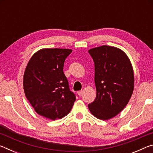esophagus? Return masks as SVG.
Listing matches in <instances>:
<instances>
[{"label": "esophagus", "mask_w": 153, "mask_h": 153, "mask_svg": "<svg viewBox=\"0 0 153 153\" xmlns=\"http://www.w3.org/2000/svg\"><path fill=\"white\" fill-rule=\"evenodd\" d=\"M82 92H83L82 90H79V91H78L77 93V94H78L79 96H80V95H81V94H82Z\"/></svg>", "instance_id": "34e87169"}]
</instances>
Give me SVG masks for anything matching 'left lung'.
I'll return each instance as SVG.
<instances>
[{
  "instance_id": "1",
  "label": "left lung",
  "mask_w": 153,
  "mask_h": 153,
  "mask_svg": "<svg viewBox=\"0 0 153 153\" xmlns=\"http://www.w3.org/2000/svg\"><path fill=\"white\" fill-rule=\"evenodd\" d=\"M88 53L94 63L97 89L96 98L88 108L96 117L109 120L123 109L132 95V66L128 56L113 46H99Z\"/></svg>"
}]
</instances>
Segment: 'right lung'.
Masks as SVG:
<instances>
[{"label": "right lung", "instance_id": "add662e5", "mask_svg": "<svg viewBox=\"0 0 153 153\" xmlns=\"http://www.w3.org/2000/svg\"><path fill=\"white\" fill-rule=\"evenodd\" d=\"M71 49L45 48L33 55L24 76L25 97L36 113L55 120L67 115L76 101L63 73Z\"/></svg>", "mask_w": 153, "mask_h": 153}]
</instances>
